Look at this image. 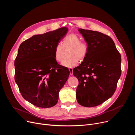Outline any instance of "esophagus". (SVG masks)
<instances>
[{
	"instance_id": "obj_1",
	"label": "esophagus",
	"mask_w": 135,
	"mask_h": 135,
	"mask_svg": "<svg viewBox=\"0 0 135 135\" xmlns=\"http://www.w3.org/2000/svg\"><path fill=\"white\" fill-rule=\"evenodd\" d=\"M69 70L70 71V75H73V68H69Z\"/></svg>"
}]
</instances>
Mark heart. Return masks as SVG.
<instances>
[{
  "mask_svg": "<svg viewBox=\"0 0 135 135\" xmlns=\"http://www.w3.org/2000/svg\"><path fill=\"white\" fill-rule=\"evenodd\" d=\"M63 46L64 48L71 47L69 53V59L64 60L61 65L67 68H73L78 65L79 60H83L87 55L89 46L87 43L81 42V38L75 34L71 33L67 36L64 40ZM63 47L61 44H57L54 49V58L57 62L62 59Z\"/></svg>",
  "mask_w": 135,
  "mask_h": 135,
  "instance_id": "1",
  "label": "heart"
}]
</instances>
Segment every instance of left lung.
<instances>
[{
  "mask_svg": "<svg viewBox=\"0 0 135 135\" xmlns=\"http://www.w3.org/2000/svg\"><path fill=\"white\" fill-rule=\"evenodd\" d=\"M89 46L83 61L73 69L79 84L76 99L83 106L91 107L110 98L121 74V55L112 38L98 31L79 29Z\"/></svg>",
  "mask_w": 135,
  "mask_h": 135,
  "instance_id": "1",
  "label": "left lung"
}]
</instances>
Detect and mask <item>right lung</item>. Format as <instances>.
I'll list each match as a JSON object with an SVG mask.
<instances>
[{"label": "right lung", "instance_id": "obj_1", "mask_svg": "<svg viewBox=\"0 0 135 135\" xmlns=\"http://www.w3.org/2000/svg\"><path fill=\"white\" fill-rule=\"evenodd\" d=\"M68 31L62 27L36 35L19 46L14 62L15 81L23 98L37 107L55 105L67 81L70 72L57 65L54 49Z\"/></svg>", "mask_w": 135, "mask_h": 135}]
</instances>
